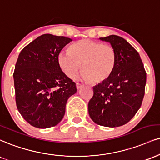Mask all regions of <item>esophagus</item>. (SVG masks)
Instances as JSON below:
<instances>
[{
	"label": "esophagus",
	"instance_id": "esophagus-1",
	"mask_svg": "<svg viewBox=\"0 0 160 160\" xmlns=\"http://www.w3.org/2000/svg\"><path fill=\"white\" fill-rule=\"evenodd\" d=\"M82 84H81V83H79V82H77L76 83V86H77V88H78V89H80V88L81 87H82Z\"/></svg>",
	"mask_w": 160,
	"mask_h": 160
}]
</instances>
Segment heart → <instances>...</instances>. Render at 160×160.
Listing matches in <instances>:
<instances>
[{
    "mask_svg": "<svg viewBox=\"0 0 160 160\" xmlns=\"http://www.w3.org/2000/svg\"><path fill=\"white\" fill-rule=\"evenodd\" d=\"M58 63L68 78H74L82 63L80 78L86 81L101 82L109 78L116 64L114 48L100 42L80 40L59 53Z\"/></svg>",
    "mask_w": 160,
    "mask_h": 160,
    "instance_id": "heart-1",
    "label": "heart"
}]
</instances>
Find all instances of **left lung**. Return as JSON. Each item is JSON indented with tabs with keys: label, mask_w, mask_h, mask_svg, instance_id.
Masks as SVG:
<instances>
[{
	"label": "left lung",
	"mask_w": 160,
	"mask_h": 160,
	"mask_svg": "<svg viewBox=\"0 0 160 160\" xmlns=\"http://www.w3.org/2000/svg\"><path fill=\"white\" fill-rule=\"evenodd\" d=\"M116 53V64L109 78L93 87L88 114L101 126L116 128L133 118L145 95L146 72L138 53L124 38L115 35L100 38Z\"/></svg>",
	"instance_id": "left-lung-1"
}]
</instances>
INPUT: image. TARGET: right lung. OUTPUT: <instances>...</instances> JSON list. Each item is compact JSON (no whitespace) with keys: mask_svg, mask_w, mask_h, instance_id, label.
<instances>
[{"mask_svg":"<svg viewBox=\"0 0 160 160\" xmlns=\"http://www.w3.org/2000/svg\"><path fill=\"white\" fill-rule=\"evenodd\" d=\"M72 38L44 34L19 53L13 74L15 101L24 120L37 128L61 122L76 83L62 71L58 54Z\"/></svg>","mask_w":160,"mask_h":160,"instance_id":"add662e5","label":"right lung"}]
</instances>
